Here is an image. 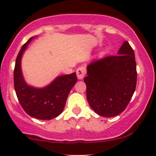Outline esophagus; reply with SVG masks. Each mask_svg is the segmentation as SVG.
<instances>
[{"label":"esophagus","instance_id":"34e87169","mask_svg":"<svg viewBox=\"0 0 156 156\" xmlns=\"http://www.w3.org/2000/svg\"><path fill=\"white\" fill-rule=\"evenodd\" d=\"M76 74H77V77H78V79H80V80L83 79L86 74V68L83 67V66L78 68V69L76 70Z\"/></svg>","mask_w":156,"mask_h":156}]
</instances>
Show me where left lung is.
<instances>
[{
  "label": "left lung",
  "mask_w": 156,
  "mask_h": 156,
  "mask_svg": "<svg viewBox=\"0 0 156 156\" xmlns=\"http://www.w3.org/2000/svg\"><path fill=\"white\" fill-rule=\"evenodd\" d=\"M84 78L91 108L103 117L119 115L126 108L136 90V63L133 48L125 41L117 55L95 60L87 66Z\"/></svg>",
  "instance_id": "obj_1"
}]
</instances>
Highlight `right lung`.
<instances>
[{
  "instance_id": "obj_1",
  "label": "right lung",
  "mask_w": 156,
  "mask_h": 156,
  "mask_svg": "<svg viewBox=\"0 0 156 156\" xmlns=\"http://www.w3.org/2000/svg\"><path fill=\"white\" fill-rule=\"evenodd\" d=\"M30 38L18 53L13 72L14 88L23 109L31 117L40 120H51L63 112L66 100L77 82L76 73L58 76L48 86L43 88L29 86L25 82L21 71V57Z\"/></svg>"
}]
</instances>
